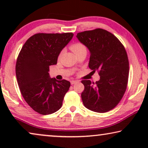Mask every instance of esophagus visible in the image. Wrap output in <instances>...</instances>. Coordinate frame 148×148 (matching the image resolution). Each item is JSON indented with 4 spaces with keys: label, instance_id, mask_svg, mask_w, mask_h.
<instances>
[{
    "label": "esophagus",
    "instance_id": "esophagus-1",
    "mask_svg": "<svg viewBox=\"0 0 148 148\" xmlns=\"http://www.w3.org/2000/svg\"><path fill=\"white\" fill-rule=\"evenodd\" d=\"M77 82H78L77 81H74V80H72V81H71V85L75 84H77Z\"/></svg>",
    "mask_w": 148,
    "mask_h": 148
}]
</instances>
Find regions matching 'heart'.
<instances>
[{"label":"heart","instance_id":"b5f03b06","mask_svg":"<svg viewBox=\"0 0 148 148\" xmlns=\"http://www.w3.org/2000/svg\"><path fill=\"white\" fill-rule=\"evenodd\" d=\"M71 49L72 50V51L75 54H77V52L81 51V50L86 49V47L81 43H75L71 46Z\"/></svg>","mask_w":148,"mask_h":148}]
</instances>
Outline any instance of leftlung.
<instances>
[{"instance_id": "left-lung-1", "label": "left lung", "mask_w": 148, "mask_h": 148, "mask_svg": "<svg viewBox=\"0 0 148 148\" xmlns=\"http://www.w3.org/2000/svg\"><path fill=\"white\" fill-rule=\"evenodd\" d=\"M76 37L90 51L89 68L94 73L98 71L100 77L96 83L82 81L83 103L94 112H108L126 91L129 71L126 50L116 36L102 29L80 32Z\"/></svg>"}]
</instances>
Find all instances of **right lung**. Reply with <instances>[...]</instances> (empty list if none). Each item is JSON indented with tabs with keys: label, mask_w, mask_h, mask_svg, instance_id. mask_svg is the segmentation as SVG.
Segmentation results:
<instances>
[{
	"label": "right lung",
	"mask_w": 148,
	"mask_h": 148,
	"mask_svg": "<svg viewBox=\"0 0 148 148\" xmlns=\"http://www.w3.org/2000/svg\"><path fill=\"white\" fill-rule=\"evenodd\" d=\"M73 33L36 34L28 39L18 56L16 77L25 102L41 114L61 108L71 84L50 78L49 66L57 63L62 50L73 37Z\"/></svg>",
	"instance_id": "1"
}]
</instances>
